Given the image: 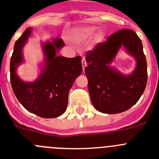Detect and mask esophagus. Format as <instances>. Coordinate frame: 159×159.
I'll use <instances>...</instances> for the list:
<instances>
[{
	"instance_id": "obj_1",
	"label": "esophagus",
	"mask_w": 159,
	"mask_h": 159,
	"mask_svg": "<svg viewBox=\"0 0 159 159\" xmlns=\"http://www.w3.org/2000/svg\"><path fill=\"white\" fill-rule=\"evenodd\" d=\"M81 62H82V67H83V70L84 71V68H85V67L87 66V62H86V59L85 57H83L82 58V61H81Z\"/></svg>"
}]
</instances>
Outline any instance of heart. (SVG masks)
<instances>
[{"label":"heart","mask_w":159,"mask_h":159,"mask_svg":"<svg viewBox=\"0 0 159 159\" xmlns=\"http://www.w3.org/2000/svg\"><path fill=\"white\" fill-rule=\"evenodd\" d=\"M96 30V27H79V28L75 29L72 30L70 35V39H72L75 43H80L82 41L86 40L89 39L94 34V33ZM104 38V32L99 30L94 35V39L97 42H100Z\"/></svg>","instance_id":"obj_1"}]
</instances>
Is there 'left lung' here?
Segmentation results:
<instances>
[{
	"label": "left lung",
	"instance_id": "8db88e82",
	"mask_svg": "<svg viewBox=\"0 0 159 159\" xmlns=\"http://www.w3.org/2000/svg\"><path fill=\"white\" fill-rule=\"evenodd\" d=\"M121 45L135 57V71L129 76L108 65ZM85 73L91 102L99 112L114 114L126 111L136 104L146 88L148 67L140 39L132 30L115 32L86 53Z\"/></svg>",
	"mask_w": 159,
	"mask_h": 159
}]
</instances>
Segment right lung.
Wrapping results in <instances>:
<instances>
[{"label": "right lung", "mask_w": 159, "mask_h": 159, "mask_svg": "<svg viewBox=\"0 0 159 159\" xmlns=\"http://www.w3.org/2000/svg\"><path fill=\"white\" fill-rule=\"evenodd\" d=\"M30 34L27 28L14 45L10 61V81L18 101L27 110L44 118L57 117L65 113L70 89L82 72L81 57L67 58L57 55L65 46L61 38L43 44L46 65L36 81L25 83L16 73L23 61L22 48Z\"/></svg>", "instance_id": "1"}]
</instances>
